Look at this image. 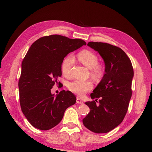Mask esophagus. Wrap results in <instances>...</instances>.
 I'll return each instance as SVG.
<instances>
[{"mask_svg":"<svg viewBox=\"0 0 152 152\" xmlns=\"http://www.w3.org/2000/svg\"><path fill=\"white\" fill-rule=\"evenodd\" d=\"M76 102L78 103V104H83V102L79 97H77L76 98Z\"/></svg>","mask_w":152,"mask_h":152,"instance_id":"1","label":"esophagus"}]
</instances>
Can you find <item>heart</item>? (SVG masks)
I'll return each mask as SVG.
<instances>
[{
	"instance_id": "b5f03b06",
	"label": "heart",
	"mask_w": 152,
	"mask_h": 152,
	"mask_svg": "<svg viewBox=\"0 0 152 152\" xmlns=\"http://www.w3.org/2000/svg\"><path fill=\"white\" fill-rule=\"evenodd\" d=\"M78 57L80 62L91 69V74L93 78L96 79L101 78L104 73V67L102 64L98 63V57L95 53L90 50H84L78 54ZM74 63V57L72 55H69L64 58L61 64V70L64 76L69 77L70 76L71 69ZM68 87L70 91L82 96L92 89L93 83L89 80L83 81L76 80L69 83Z\"/></svg>"
}]
</instances>
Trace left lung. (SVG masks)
<instances>
[{
  "mask_svg": "<svg viewBox=\"0 0 152 152\" xmlns=\"http://www.w3.org/2000/svg\"><path fill=\"white\" fill-rule=\"evenodd\" d=\"M88 46L104 60L105 74L88 101L90 112L83 119L86 128L95 133H106L121 124L127 112L134 76L131 60L121 48L107 43L90 42ZM99 99V104L96 102Z\"/></svg>",
  "mask_w": 152,
  "mask_h": 152,
  "instance_id": "left-lung-1",
  "label": "left lung"
}]
</instances>
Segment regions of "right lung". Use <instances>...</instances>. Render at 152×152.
<instances>
[{
	"label": "right lung",
	"mask_w": 152,
	"mask_h": 152,
	"mask_svg": "<svg viewBox=\"0 0 152 152\" xmlns=\"http://www.w3.org/2000/svg\"><path fill=\"white\" fill-rule=\"evenodd\" d=\"M86 42L53 34L42 37L31 45L21 64L19 80L22 112L34 127L51 129L59 124L64 113L76 98L70 91L55 95L51 89L62 75L64 58Z\"/></svg>",
	"instance_id": "right-lung-1"
}]
</instances>
